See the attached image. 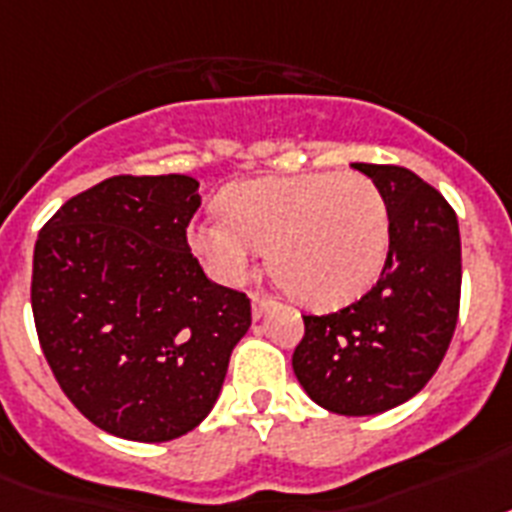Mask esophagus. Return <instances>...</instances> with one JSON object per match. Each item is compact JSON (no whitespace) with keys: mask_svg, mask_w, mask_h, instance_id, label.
<instances>
[{"mask_svg":"<svg viewBox=\"0 0 512 512\" xmlns=\"http://www.w3.org/2000/svg\"><path fill=\"white\" fill-rule=\"evenodd\" d=\"M273 305V302H270V299H265V297H252V318H255V321H260V318H263L265 315V310H268V307Z\"/></svg>","mask_w":512,"mask_h":512,"instance_id":"esophagus-1","label":"esophagus"}]
</instances>
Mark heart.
Returning a JSON list of instances; mask_svg holds the SVG:
<instances>
[{"label": "heart", "instance_id": "1", "mask_svg": "<svg viewBox=\"0 0 512 512\" xmlns=\"http://www.w3.org/2000/svg\"><path fill=\"white\" fill-rule=\"evenodd\" d=\"M226 215L189 226V247L220 284H239L260 249L302 305L336 310L363 297L389 252L386 202L360 173L255 178L223 194Z\"/></svg>", "mask_w": 512, "mask_h": 512}]
</instances>
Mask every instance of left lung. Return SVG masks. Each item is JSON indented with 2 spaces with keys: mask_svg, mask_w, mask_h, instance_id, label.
Here are the masks:
<instances>
[{
  "mask_svg": "<svg viewBox=\"0 0 512 512\" xmlns=\"http://www.w3.org/2000/svg\"><path fill=\"white\" fill-rule=\"evenodd\" d=\"M378 186L389 255L371 292L331 315H305L292 355L299 386L336 415H378L429 384L460 307V228L447 199L397 165L352 162Z\"/></svg>",
  "mask_w": 512,
  "mask_h": 512,
  "instance_id": "1",
  "label": "left lung"
}]
</instances>
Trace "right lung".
Wrapping results in <instances>:
<instances>
[{
	"label": "right lung",
	"mask_w": 512,
	"mask_h": 512,
	"mask_svg": "<svg viewBox=\"0 0 512 512\" xmlns=\"http://www.w3.org/2000/svg\"><path fill=\"white\" fill-rule=\"evenodd\" d=\"M199 202L191 176H115L68 199L36 239L41 350L68 400L120 439L197 429L252 323L249 299L213 284L186 244Z\"/></svg>",
	"instance_id": "right-lung-1"
}]
</instances>
